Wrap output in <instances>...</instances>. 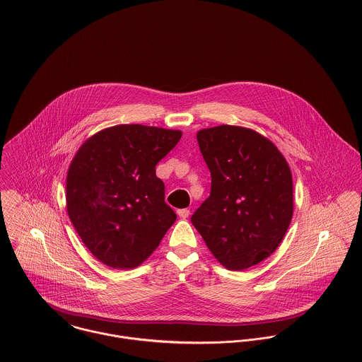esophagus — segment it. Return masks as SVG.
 Segmentation results:
<instances>
[{
	"mask_svg": "<svg viewBox=\"0 0 362 362\" xmlns=\"http://www.w3.org/2000/svg\"><path fill=\"white\" fill-rule=\"evenodd\" d=\"M177 213H178V216H180L181 218H187L191 211H189V209H180Z\"/></svg>",
	"mask_w": 362,
	"mask_h": 362,
	"instance_id": "34e87169",
	"label": "esophagus"
}]
</instances>
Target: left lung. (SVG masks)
<instances>
[{
    "mask_svg": "<svg viewBox=\"0 0 362 362\" xmlns=\"http://www.w3.org/2000/svg\"><path fill=\"white\" fill-rule=\"evenodd\" d=\"M211 177L210 195L191 221L224 267L269 258L293 217V177L279 149L258 132L220 125L197 134Z\"/></svg>",
    "mask_w": 362,
    "mask_h": 362,
    "instance_id": "left-lung-1",
    "label": "left lung"
}]
</instances>
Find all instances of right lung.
Masks as SVG:
<instances>
[{"label": "right lung", "mask_w": 362, "mask_h": 362, "mask_svg": "<svg viewBox=\"0 0 362 362\" xmlns=\"http://www.w3.org/2000/svg\"><path fill=\"white\" fill-rule=\"evenodd\" d=\"M180 131L115 125L88 139L66 177L68 216L88 250L112 269L149 258L177 214L164 202L156 164L181 139Z\"/></svg>", "instance_id": "1"}]
</instances>
